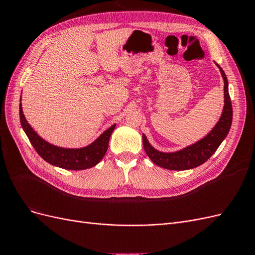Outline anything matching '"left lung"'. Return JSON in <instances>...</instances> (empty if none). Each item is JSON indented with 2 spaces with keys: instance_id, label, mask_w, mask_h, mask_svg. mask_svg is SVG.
<instances>
[{
  "instance_id": "8db88e82",
  "label": "left lung",
  "mask_w": 255,
  "mask_h": 255,
  "mask_svg": "<svg viewBox=\"0 0 255 255\" xmlns=\"http://www.w3.org/2000/svg\"><path fill=\"white\" fill-rule=\"evenodd\" d=\"M218 66L221 72L223 82H225V106L220 116V119L217 125L201 140L196 143L186 146L180 151L165 153L154 149L146 139L144 134H142V143L146 155L153 161L154 164L169 169V170H187V169L196 168L210 158L213 154L218 149L220 143L225 140L229 130L232 125L233 118V110L232 103L229 95V84L225 71L221 67Z\"/></svg>"
}]
</instances>
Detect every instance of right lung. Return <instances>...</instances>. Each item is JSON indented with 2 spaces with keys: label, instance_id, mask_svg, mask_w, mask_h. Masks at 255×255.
I'll use <instances>...</instances> for the list:
<instances>
[{
  "label": "right lung",
  "instance_id": "obj_1",
  "mask_svg": "<svg viewBox=\"0 0 255 255\" xmlns=\"http://www.w3.org/2000/svg\"><path fill=\"white\" fill-rule=\"evenodd\" d=\"M19 112L22 128L37 153L49 164L67 169V170H84V169H88L99 164L100 160L104 157L107 148H109L110 137L116 127V125H114L110 128H107L94 142L87 146H84V148H60V146L45 141L35 132L24 117L21 103Z\"/></svg>",
  "mask_w": 255,
  "mask_h": 255
}]
</instances>
